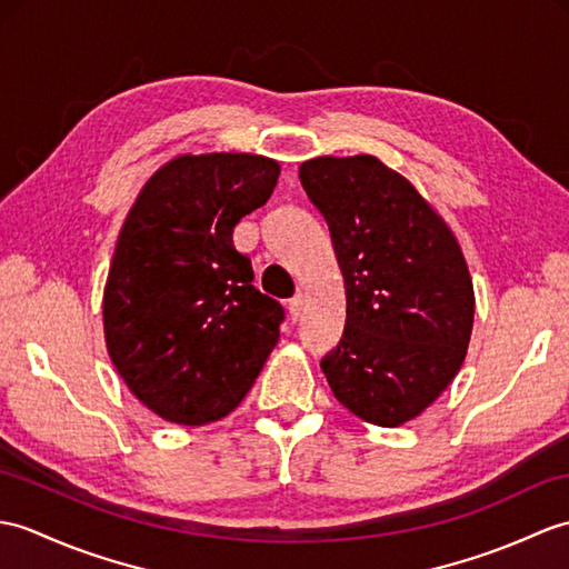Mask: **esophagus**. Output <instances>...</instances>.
I'll list each match as a JSON object with an SVG mask.
<instances>
[{"label": "esophagus", "instance_id": "obj_1", "mask_svg": "<svg viewBox=\"0 0 569 569\" xmlns=\"http://www.w3.org/2000/svg\"><path fill=\"white\" fill-rule=\"evenodd\" d=\"M302 310H306V296L302 293H296L293 298L288 300V312H290V320H298V317L302 315Z\"/></svg>", "mask_w": 569, "mask_h": 569}]
</instances>
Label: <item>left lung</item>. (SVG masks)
Returning a JSON list of instances; mask_svg holds the SVG:
<instances>
[{"mask_svg":"<svg viewBox=\"0 0 569 569\" xmlns=\"http://www.w3.org/2000/svg\"><path fill=\"white\" fill-rule=\"evenodd\" d=\"M300 183L332 234L347 325L322 359L335 398L400 427L439 398L466 361L475 296L441 216L378 157H315Z\"/></svg>","mask_w":569,"mask_h":569,"instance_id":"obj_1","label":"left lung"}]
</instances>
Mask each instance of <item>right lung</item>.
<instances>
[{
	"mask_svg": "<svg viewBox=\"0 0 569 569\" xmlns=\"http://www.w3.org/2000/svg\"><path fill=\"white\" fill-rule=\"evenodd\" d=\"M279 174L261 154H181L130 208L103 290V335L116 371L157 417L201 427L230 415L279 341L281 302L252 286V261L232 242Z\"/></svg>",
	"mask_w": 569,
	"mask_h": 569,
	"instance_id": "add662e5",
	"label": "right lung"
}]
</instances>
